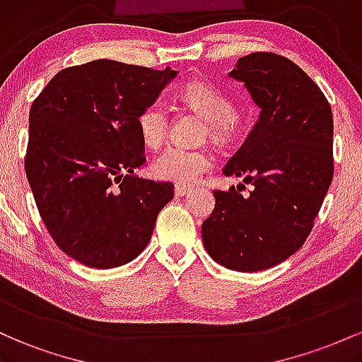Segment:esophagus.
Masks as SVG:
<instances>
[{
  "instance_id": "esophagus-1",
  "label": "esophagus",
  "mask_w": 362,
  "mask_h": 362,
  "mask_svg": "<svg viewBox=\"0 0 362 362\" xmlns=\"http://www.w3.org/2000/svg\"><path fill=\"white\" fill-rule=\"evenodd\" d=\"M192 186H186V185H176L174 186V193H176V197H185V194H188L192 192Z\"/></svg>"
}]
</instances>
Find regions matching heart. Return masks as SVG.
<instances>
[{
  "mask_svg": "<svg viewBox=\"0 0 362 362\" xmlns=\"http://www.w3.org/2000/svg\"><path fill=\"white\" fill-rule=\"evenodd\" d=\"M180 95L194 112L206 119V136L218 144L234 136L238 117L233 112V103L221 88L205 80L194 78L182 85ZM136 127L141 141L147 147H160L169 132L168 107L159 100L145 105L136 117ZM210 165L212 157L205 150L169 147L153 160L152 170L160 180L189 185L209 170Z\"/></svg>",
  "mask_w": 362,
  "mask_h": 362,
  "instance_id": "heart-1",
  "label": "heart"
}]
</instances>
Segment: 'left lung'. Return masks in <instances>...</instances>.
Segmentation results:
<instances>
[{"mask_svg": "<svg viewBox=\"0 0 362 362\" xmlns=\"http://www.w3.org/2000/svg\"><path fill=\"white\" fill-rule=\"evenodd\" d=\"M230 78L245 83L259 117L226 176L246 186L215 189L214 212L202 224L203 246L238 272L272 269L299 250L334 177V117L327 97L291 59L251 52Z\"/></svg>", "mask_w": 362, "mask_h": 362, "instance_id": "8db88e82", "label": "left lung"}]
</instances>
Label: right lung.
Segmentation results:
<instances>
[{"label":"right lung","instance_id":"right-lung-1","mask_svg":"<svg viewBox=\"0 0 362 362\" xmlns=\"http://www.w3.org/2000/svg\"><path fill=\"white\" fill-rule=\"evenodd\" d=\"M176 75L95 59L56 73L32 104L27 180L47 233L76 262H132L173 200V182L133 170L147 160L136 117Z\"/></svg>","mask_w":362,"mask_h":362}]
</instances>
